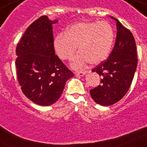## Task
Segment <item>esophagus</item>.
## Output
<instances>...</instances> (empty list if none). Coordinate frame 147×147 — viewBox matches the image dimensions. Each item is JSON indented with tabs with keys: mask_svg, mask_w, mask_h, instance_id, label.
I'll return each instance as SVG.
<instances>
[{
	"mask_svg": "<svg viewBox=\"0 0 147 147\" xmlns=\"http://www.w3.org/2000/svg\"><path fill=\"white\" fill-rule=\"evenodd\" d=\"M86 72H84V71H76V72H75V75L77 76H79V77H83V76H85Z\"/></svg>",
	"mask_w": 147,
	"mask_h": 147,
	"instance_id": "34e87169",
	"label": "esophagus"
}]
</instances>
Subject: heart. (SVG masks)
<instances>
[{
  "label": "heart",
  "instance_id": "heart-1",
  "mask_svg": "<svg viewBox=\"0 0 147 147\" xmlns=\"http://www.w3.org/2000/svg\"><path fill=\"white\" fill-rule=\"evenodd\" d=\"M115 38L113 27L107 21L78 22L68 28L65 34H59L53 39L57 56L70 59L78 45L79 53L71 59L73 69H82L88 63L98 64L107 59Z\"/></svg>",
  "mask_w": 147,
  "mask_h": 147
}]
</instances>
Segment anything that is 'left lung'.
Segmentation results:
<instances>
[{"label":"left lung","instance_id":"obj_1","mask_svg":"<svg viewBox=\"0 0 147 147\" xmlns=\"http://www.w3.org/2000/svg\"><path fill=\"white\" fill-rule=\"evenodd\" d=\"M116 40L108 59L93 69L101 76L100 85L90 90L91 97L101 106H110L125 96L134 76L138 57L135 40L132 33L116 18Z\"/></svg>","mask_w":147,"mask_h":147}]
</instances>
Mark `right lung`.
Here are the masks:
<instances>
[{
    "label": "right lung",
    "instance_id": "1",
    "mask_svg": "<svg viewBox=\"0 0 147 147\" xmlns=\"http://www.w3.org/2000/svg\"><path fill=\"white\" fill-rule=\"evenodd\" d=\"M57 22L40 16L28 26L16 51L19 84L23 94L40 106L57 101L74 76L55 55L52 25Z\"/></svg>",
    "mask_w": 147,
    "mask_h": 147
}]
</instances>
